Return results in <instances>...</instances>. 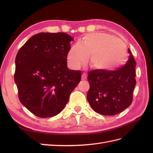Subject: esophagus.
Masks as SVG:
<instances>
[{
	"label": "esophagus",
	"mask_w": 153,
	"mask_h": 153,
	"mask_svg": "<svg viewBox=\"0 0 153 153\" xmlns=\"http://www.w3.org/2000/svg\"><path fill=\"white\" fill-rule=\"evenodd\" d=\"M87 79V75L85 74H82V80H85Z\"/></svg>",
	"instance_id": "obj_1"
}]
</instances>
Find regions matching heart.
Returning <instances> with one entry per match:
<instances>
[{
  "label": "heart",
  "mask_w": 153,
  "mask_h": 153,
  "mask_svg": "<svg viewBox=\"0 0 153 153\" xmlns=\"http://www.w3.org/2000/svg\"><path fill=\"white\" fill-rule=\"evenodd\" d=\"M79 44L71 46L68 53V63L74 69L86 64L90 57L91 67L103 71L114 70L126 61L124 43L111 35L99 33L89 34L83 37Z\"/></svg>",
  "instance_id": "heart-1"
}]
</instances>
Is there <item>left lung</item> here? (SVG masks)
Wrapping results in <instances>:
<instances>
[{
  "label": "left lung",
  "instance_id": "left-lung-1",
  "mask_svg": "<svg viewBox=\"0 0 153 153\" xmlns=\"http://www.w3.org/2000/svg\"><path fill=\"white\" fill-rule=\"evenodd\" d=\"M129 59L116 70L103 71L94 70L88 73L90 88L87 99L97 113L113 116L130 106L136 85V62L128 49Z\"/></svg>",
  "mask_w": 153,
  "mask_h": 153
}]
</instances>
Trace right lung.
Segmentation results:
<instances>
[{
  "label": "right lung",
  "mask_w": 153,
  "mask_h": 153,
  "mask_svg": "<svg viewBox=\"0 0 153 153\" xmlns=\"http://www.w3.org/2000/svg\"><path fill=\"white\" fill-rule=\"evenodd\" d=\"M71 41L65 33H40L18 52L14 81L18 97L35 116L50 118L59 114L80 82L82 71L67 67Z\"/></svg>",
  "instance_id": "obj_1"
}]
</instances>
